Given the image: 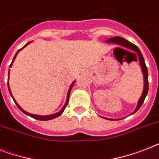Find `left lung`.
I'll return each instance as SVG.
<instances>
[{"label":"left lung","mask_w":159,"mask_h":159,"mask_svg":"<svg viewBox=\"0 0 159 159\" xmlns=\"http://www.w3.org/2000/svg\"><path fill=\"white\" fill-rule=\"evenodd\" d=\"M106 42L108 43H117V44H120L121 46H124L125 48H128L131 50L134 51L137 53L139 56V62H140V66L142 67V72H143V81H144V86H143V93L141 95L140 98L139 100L138 105H137V107H136L135 111H134L133 114H134L136 111H138L139 109L140 108L141 106L143 105V102H144V99H145L146 96L148 94V70H147V67H146L145 62H144V59H143V57L142 53H141L140 50L139 49V48L136 45H134V43L129 42L128 40H126L122 37H119V36H116V37H113V38L109 39L108 40H106ZM135 54V53H134ZM106 119V118H105ZM107 120H112V119H107Z\"/></svg>","instance_id":"8db88e82"}]
</instances>
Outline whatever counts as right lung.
I'll list each match as a JSON object with an SVG mask.
<instances>
[{
    "label": "right lung",
    "mask_w": 159,
    "mask_h": 159,
    "mask_svg": "<svg viewBox=\"0 0 159 159\" xmlns=\"http://www.w3.org/2000/svg\"><path fill=\"white\" fill-rule=\"evenodd\" d=\"M30 43V42H29V43H27L26 45H28V44H29V43ZM26 45H25V46H24V47H23V48H21L20 49H19V50L17 51V52H16V55H15V57H14L13 60H12V62H14V60H15V58H16V55H17V53H18L19 52H20V51L21 49H22V48H25V47ZM12 62H11V65H10V67H11V65H12ZM8 75H9V73H8ZM8 77H9V76H8ZM8 78H9V77H8ZM74 82H72V84H71V86H70V88H69V90H68V92H67V101H66V103H65V105H64V106H63V107H62V110H61V111H59V112H57V113H56V114H53V115H50V116H37V115H33V114H30V113H28V112H26V111H24L23 109L21 108L20 106H19V105L17 104V103H16V102H16V106H18V108L20 109V111H22V112H24V113L25 114V115H27V116H30V117H32V118H34V119H36V120H52V119H54V118H57V117H58V116H61V115H62V112L64 111L65 108H66V106H67V103H68V101H69V95H70V92H71V90H72V86H73V84H74ZM8 89H9V92H10V93H11V90H10V87H9V84H8ZM11 97H12V96H11ZM13 100H14V99H13Z\"/></svg>",
    "instance_id": "1"
}]
</instances>
